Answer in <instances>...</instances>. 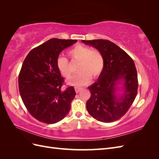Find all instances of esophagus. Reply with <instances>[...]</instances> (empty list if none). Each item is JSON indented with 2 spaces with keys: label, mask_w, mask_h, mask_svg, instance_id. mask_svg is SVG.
Returning <instances> with one entry per match:
<instances>
[{
  "label": "esophagus",
  "mask_w": 159,
  "mask_h": 159,
  "mask_svg": "<svg viewBox=\"0 0 159 159\" xmlns=\"http://www.w3.org/2000/svg\"><path fill=\"white\" fill-rule=\"evenodd\" d=\"M82 88H79V87H75V91L77 93H78L81 90H82Z\"/></svg>",
  "instance_id": "esophagus-1"
}]
</instances>
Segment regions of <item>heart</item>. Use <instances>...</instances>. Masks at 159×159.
Returning a JSON list of instances; mask_svg holds the SVG:
<instances>
[{"instance_id": "obj_1", "label": "heart", "mask_w": 159, "mask_h": 159, "mask_svg": "<svg viewBox=\"0 0 159 159\" xmlns=\"http://www.w3.org/2000/svg\"><path fill=\"white\" fill-rule=\"evenodd\" d=\"M68 54L72 60L79 61L77 68L79 73L69 81V84L84 85L89 82L91 78H97L102 73L104 66V58L99 50L79 44L70 50ZM56 67L66 79L71 78L72 72L66 57H59L56 61Z\"/></svg>"}]
</instances>
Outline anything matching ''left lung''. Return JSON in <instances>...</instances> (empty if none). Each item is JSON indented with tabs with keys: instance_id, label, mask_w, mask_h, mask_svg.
I'll return each mask as SVG.
<instances>
[{
	"instance_id": "obj_1",
	"label": "left lung",
	"mask_w": 159,
	"mask_h": 159,
	"mask_svg": "<svg viewBox=\"0 0 159 159\" xmlns=\"http://www.w3.org/2000/svg\"><path fill=\"white\" fill-rule=\"evenodd\" d=\"M102 53L104 66L98 81L88 87L90 98L86 107L98 121L111 123L125 114L136 98L137 72L133 59L113 42L102 39L82 40ZM122 82L124 92L116 94L117 83Z\"/></svg>"
}]
</instances>
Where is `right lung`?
<instances>
[{
	"label": "right lung",
	"instance_id": "1",
	"mask_svg": "<svg viewBox=\"0 0 159 159\" xmlns=\"http://www.w3.org/2000/svg\"><path fill=\"white\" fill-rule=\"evenodd\" d=\"M77 41L52 38L32 49L23 62L19 91L28 112L38 121L54 124L70 112L75 91L72 86L61 90L64 81L56 61L62 50Z\"/></svg>",
	"mask_w": 159,
	"mask_h": 159
}]
</instances>
